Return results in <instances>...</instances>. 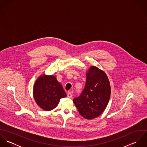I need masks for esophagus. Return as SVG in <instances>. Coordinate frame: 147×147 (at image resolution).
I'll list each match as a JSON object with an SVG mask.
<instances>
[{
    "label": "esophagus",
    "instance_id": "esophagus-1",
    "mask_svg": "<svg viewBox=\"0 0 147 147\" xmlns=\"http://www.w3.org/2000/svg\"><path fill=\"white\" fill-rule=\"evenodd\" d=\"M72 96V92L71 91H68L67 92V97L68 98H71Z\"/></svg>",
    "mask_w": 147,
    "mask_h": 147
}]
</instances>
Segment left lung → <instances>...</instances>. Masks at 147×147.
Segmentation results:
<instances>
[{
    "label": "left lung",
    "instance_id": "1",
    "mask_svg": "<svg viewBox=\"0 0 147 147\" xmlns=\"http://www.w3.org/2000/svg\"><path fill=\"white\" fill-rule=\"evenodd\" d=\"M110 93V85L106 74L98 68L92 66L86 73L84 90L73 101L83 117L92 119L105 110Z\"/></svg>",
    "mask_w": 147,
    "mask_h": 147
}]
</instances>
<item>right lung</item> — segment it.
<instances>
[{
	"mask_svg": "<svg viewBox=\"0 0 147 147\" xmlns=\"http://www.w3.org/2000/svg\"><path fill=\"white\" fill-rule=\"evenodd\" d=\"M66 96L62 85L53 75L41 76L34 85V100L37 104L46 111L55 108L60 100Z\"/></svg>",
	"mask_w": 147,
	"mask_h": 147,
	"instance_id": "1",
	"label": "right lung"
}]
</instances>
